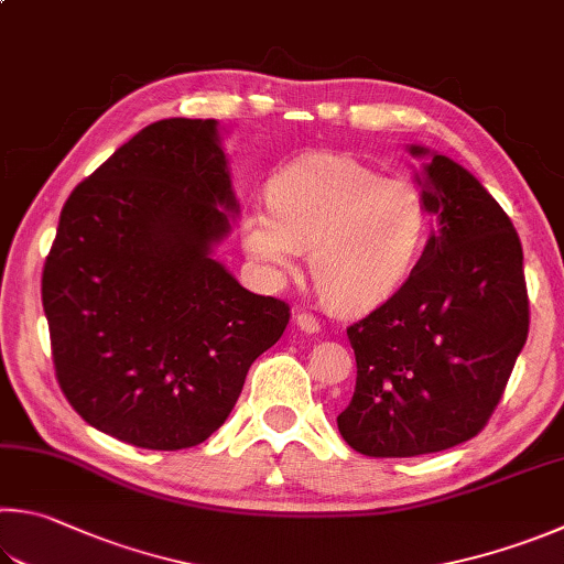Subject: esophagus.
<instances>
[{
    "label": "esophagus",
    "mask_w": 564,
    "mask_h": 564,
    "mask_svg": "<svg viewBox=\"0 0 564 564\" xmlns=\"http://www.w3.org/2000/svg\"><path fill=\"white\" fill-rule=\"evenodd\" d=\"M295 325H299L301 330L308 333V335L321 330V323H317L311 313H295Z\"/></svg>",
    "instance_id": "34e87169"
}]
</instances>
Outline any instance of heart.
I'll list each match as a JSON object with an SVG mask.
<instances>
[{"label": "heart", "mask_w": 564, "mask_h": 564, "mask_svg": "<svg viewBox=\"0 0 564 564\" xmlns=\"http://www.w3.org/2000/svg\"><path fill=\"white\" fill-rule=\"evenodd\" d=\"M265 197L269 207L241 212L243 251L281 279L311 249L317 295L337 313H365L392 299L426 247L422 189L352 158L315 152L285 162L265 184Z\"/></svg>", "instance_id": "heart-1"}]
</instances>
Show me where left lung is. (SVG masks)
I'll return each mask as SVG.
<instances>
[{
  "label": "left lung",
  "mask_w": 564,
  "mask_h": 564,
  "mask_svg": "<svg viewBox=\"0 0 564 564\" xmlns=\"http://www.w3.org/2000/svg\"><path fill=\"white\" fill-rule=\"evenodd\" d=\"M414 182L436 229L412 275L347 327L352 402L337 429L375 458L436 454L474 438L494 414L528 340L523 247L508 214L466 167L424 145Z\"/></svg>",
  "instance_id": "obj_1"
}]
</instances>
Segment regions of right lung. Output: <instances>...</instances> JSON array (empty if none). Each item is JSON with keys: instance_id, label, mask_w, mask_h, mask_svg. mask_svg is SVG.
I'll use <instances>...</instances> for the list:
<instances>
[{"instance_id": "right-lung-1", "label": "right lung", "mask_w": 564, "mask_h": 564, "mask_svg": "<svg viewBox=\"0 0 564 564\" xmlns=\"http://www.w3.org/2000/svg\"><path fill=\"white\" fill-rule=\"evenodd\" d=\"M221 130L167 118L132 135L70 192L41 279L70 406L152 452L217 432L291 317L214 259L239 214Z\"/></svg>"}]
</instances>
